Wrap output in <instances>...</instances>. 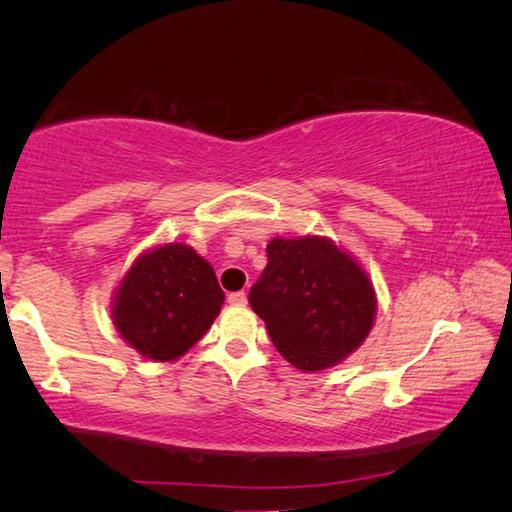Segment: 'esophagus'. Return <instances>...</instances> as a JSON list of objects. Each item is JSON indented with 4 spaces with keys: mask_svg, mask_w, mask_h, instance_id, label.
<instances>
[{
    "mask_svg": "<svg viewBox=\"0 0 512 512\" xmlns=\"http://www.w3.org/2000/svg\"><path fill=\"white\" fill-rule=\"evenodd\" d=\"M228 302H230V305H246L248 296L244 291H235V293H230V296H228Z\"/></svg>",
    "mask_w": 512,
    "mask_h": 512,
    "instance_id": "obj_1",
    "label": "esophagus"
}]
</instances>
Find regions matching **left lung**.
I'll return each mask as SVG.
<instances>
[{"label":"left lung","mask_w":512,"mask_h":512,"mask_svg":"<svg viewBox=\"0 0 512 512\" xmlns=\"http://www.w3.org/2000/svg\"><path fill=\"white\" fill-rule=\"evenodd\" d=\"M248 293L277 352L314 372L348 357L375 323V291L363 268L325 237L273 239Z\"/></svg>","instance_id":"obj_1"}]
</instances>
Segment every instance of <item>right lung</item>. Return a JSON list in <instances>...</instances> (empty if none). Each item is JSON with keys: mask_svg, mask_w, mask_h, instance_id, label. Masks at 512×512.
Segmentation results:
<instances>
[{"mask_svg": "<svg viewBox=\"0 0 512 512\" xmlns=\"http://www.w3.org/2000/svg\"><path fill=\"white\" fill-rule=\"evenodd\" d=\"M223 300L214 268L189 246L167 244L131 266L117 289L112 320L144 357L173 361L201 341Z\"/></svg>", "mask_w": 512, "mask_h": 512, "instance_id": "add662e5", "label": "right lung"}]
</instances>
